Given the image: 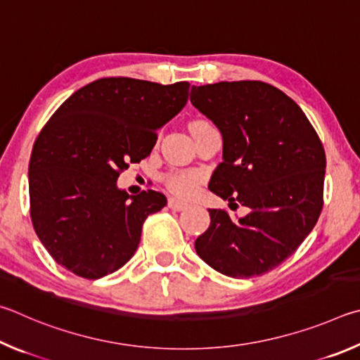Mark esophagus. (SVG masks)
<instances>
[{
  "label": "esophagus",
  "mask_w": 360,
  "mask_h": 360,
  "mask_svg": "<svg viewBox=\"0 0 360 360\" xmlns=\"http://www.w3.org/2000/svg\"><path fill=\"white\" fill-rule=\"evenodd\" d=\"M169 209H172L175 212H181V210H186L188 209V204L184 202V200L176 199V198H169Z\"/></svg>",
  "instance_id": "1"
}]
</instances>
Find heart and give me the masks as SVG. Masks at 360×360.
<instances>
[{"label":"heart","mask_w":360,"mask_h":360,"mask_svg":"<svg viewBox=\"0 0 360 360\" xmlns=\"http://www.w3.org/2000/svg\"><path fill=\"white\" fill-rule=\"evenodd\" d=\"M200 181H202V175L198 170H175V172H170L164 176V184H166L167 190L180 198L193 196L198 191Z\"/></svg>","instance_id":"heart-1"}]
</instances>
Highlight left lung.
Returning a JSON list of instances; mask_svg holds the SVG:
<instances>
[{
	"instance_id": "1",
	"label": "left lung",
	"mask_w": 360,
	"mask_h": 360,
	"mask_svg": "<svg viewBox=\"0 0 360 360\" xmlns=\"http://www.w3.org/2000/svg\"><path fill=\"white\" fill-rule=\"evenodd\" d=\"M191 103L223 136V162L209 190L250 213L210 209L196 238L199 257L232 278H251L288 259L323 209L326 153L294 101L259 80L193 86Z\"/></svg>"
}]
</instances>
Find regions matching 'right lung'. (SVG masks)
<instances>
[{
    "instance_id": "obj_1",
    "label": "right lung",
    "mask_w": 360,
    "mask_h": 360,
    "mask_svg": "<svg viewBox=\"0 0 360 360\" xmlns=\"http://www.w3.org/2000/svg\"><path fill=\"white\" fill-rule=\"evenodd\" d=\"M188 96V82L99 79L72 93L44 126L28 167L31 221L60 266L98 280L136 253L143 221L167 199L153 190L129 196L117 179L150 155L156 131Z\"/></svg>"
}]
</instances>
